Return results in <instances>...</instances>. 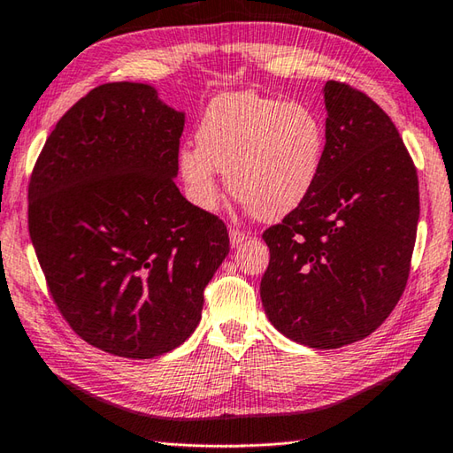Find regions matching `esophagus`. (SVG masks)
<instances>
[{
    "label": "esophagus",
    "instance_id": "obj_1",
    "mask_svg": "<svg viewBox=\"0 0 453 453\" xmlns=\"http://www.w3.org/2000/svg\"><path fill=\"white\" fill-rule=\"evenodd\" d=\"M245 240H248V234H245L242 227H229V242H232L234 248H237V245L243 243Z\"/></svg>",
    "mask_w": 453,
    "mask_h": 453
}]
</instances>
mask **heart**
<instances>
[{
  "instance_id": "obj_1",
  "label": "heart",
  "mask_w": 453,
  "mask_h": 453,
  "mask_svg": "<svg viewBox=\"0 0 453 453\" xmlns=\"http://www.w3.org/2000/svg\"><path fill=\"white\" fill-rule=\"evenodd\" d=\"M197 150L180 151L191 199L205 210L219 199L216 170L251 216L273 221L300 205L316 183L326 151V126L310 105L235 91L205 110Z\"/></svg>"
}]
</instances>
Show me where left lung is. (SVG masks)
<instances>
[{
	"label": "left lung",
	"instance_id": "obj_1",
	"mask_svg": "<svg viewBox=\"0 0 453 453\" xmlns=\"http://www.w3.org/2000/svg\"><path fill=\"white\" fill-rule=\"evenodd\" d=\"M326 151L308 197L267 227L259 296L289 340L335 349L375 332L405 289L419 219L413 159L364 91L327 81Z\"/></svg>",
	"mask_w": 453,
	"mask_h": 453
}]
</instances>
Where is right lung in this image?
Segmentation results:
<instances>
[{
    "label": "right lung",
    "mask_w": 453,
    "mask_h": 453,
    "mask_svg": "<svg viewBox=\"0 0 453 453\" xmlns=\"http://www.w3.org/2000/svg\"><path fill=\"white\" fill-rule=\"evenodd\" d=\"M183 121L151 86L104 83L64 113L29 178V237L50 294L107 354L181 346L229 254L224 221L173 181Z\"/></svg>",
    "instance_id": "right-lung-1"
}]
</instances>
